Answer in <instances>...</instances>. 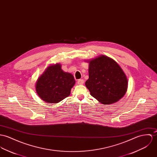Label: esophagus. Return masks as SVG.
Wrapping results in <instances>:
<instances>
[{
  "label": "esophagus",
  "mask_w": 157,
  "mask_h": 157,
  "mask_svg": "<svg viewBox=\"0 0 157 157\" xmlns=\"http://www.w3.org/2000/svg\"><path fill=\"white\" fill-rule=\"evenodd\" d=\"M77 83H78V85H83L84 83V80L83 79H80L77 81Z\"/></svg>",
  "instance_id": "34e87169"
}]
</instances>
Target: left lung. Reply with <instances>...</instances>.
Returning <instances> with one entry per match:
<instances>
[{
  "instance_id": "left-lung-1",
  "label": "left lung",
  "mask_w": 157,
  "mask_h": 157,
  "mask_svg": "<svg viewBox=\"0 0 157 157\" xmlns=\"http://www.w3.org/2000/svg\"><path fill=\"white\" fill-rule=\"evenodd\" d=\"M89 62V78L85 85L90 95L103 104L121 100L128 89V80L121 67L113 59L101 55Z\"/></svg>"
}]
</instances>
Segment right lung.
<instances>
[{
    "instance_id": "1",
    "label": "right lung",
    "mask_w": 157,
    "mask_h": 157,
    "mask_svg": "<svg viewBox=\"0 0 157 157\" xmlns=\"http://www.w3.org/2000/svg\"><path fill=\"white\" fill-rule=\"evenodd\" d=\"M61 67L60 63L48 66L37 79L36 93L45 102L55 104L68 97L75 83L74 76Z\"/></svg>"
}]
</instances>
